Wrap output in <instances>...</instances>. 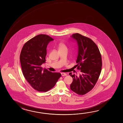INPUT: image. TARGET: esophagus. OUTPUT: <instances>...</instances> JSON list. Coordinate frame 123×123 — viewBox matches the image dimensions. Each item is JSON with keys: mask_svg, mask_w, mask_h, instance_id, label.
Instances as JSON below:
<instances>
[{"mask_svg": "<svg viewBox=\"0 0 123 123\" xmlns=\"http://www.w3.org/2000/svg\"><path fill=\"white\" fill-rule=\"evenodd\" d=\"M61 75H62V76H66V74L65 73H61Z\"/></svg>", "mask_w": 123, "mask_h": 123, "instance_id": "34e87169", "label": "esophagus"}]
</instances>
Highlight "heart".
<instances>
[{"instance_id": "1", "label": "heart", "mask_w": 123, "mask_h": 123, "mask_svg": "<svg viewBox=\"0 0 123 123\" xmlns=\"http://www.w3.org/2000/svg\"><path fill=\"white\" fill-rule=\"evenodd\" d=\"M58 47H59V50L66 48L65 45L63 43H61L59 44V45H58Z\"/></svg>"}]
</instances>
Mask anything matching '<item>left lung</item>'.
I'll use <instances>...</instances> for the list:
<instances>
[{"label":"left lung","instance_id":"left-lung-1","mask_svg":"<svg viewBox=\"0 0 123 123\" xmlns=\"http://www.w3.org/2000/svg\"><path fill=\"white\" fill-rule=\"evenodd\" d=\"M71 37L77 42L78 47L76 62L80 71L79 76L69 73L73 77L70 89L79 95H84L94 87L102 70L101 55L97 45L87 37L75 33Z\"/></svg>","mask_w":123,"mask_h":123}]
</instances>
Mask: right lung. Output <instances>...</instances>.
I'll use <instances>...</instances> for the list:
<instances>
[{"instance_id": "obj_1", "label": "right lung", "mask_w": 123, "mask_h": 123, "mask_svg": "<svg viewBox=\"0 0 123 123\" xmlns=\"http://www.w3.org/2000/svg\"><path fill=\"white\" fill-rule=\"evenodd\" d=\"M54 39L49 36L40 34L24 45L20 60L24 76L34 89L47 92L55 86L61 76L58 73H52L41 66L45 62L47 47Z\"/></svg>"}]
</instances>
